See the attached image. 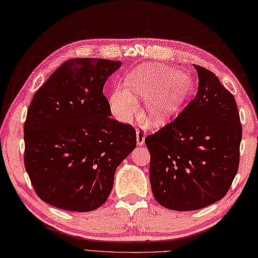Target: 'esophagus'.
I'll list each match as a JSON object with an SVG mask.
<instances>
[{
	"label": "esophagus",
	"instance_id": "esophagus-1",
	"mask_svg": "<svg viewBox=\"0 0 258 258\" xmlns=\"http://www.w3.org/2000/svg\"><path fill=\"white\" fill-rule=\"evenodd\" d=\"M146 136H147V133L143 128L137 129V143H138V146H142V144L144 143V140H146Z\"/></svg>",
	"mask_w": 258,
	"mask_h": 258
}]
</instances>
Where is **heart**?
I'll use <instances>...</instances> for the list:
<instances>
[{
    "label": "heart",
    "instance_id": "heart-1",
    "mask_svg": "<svg viewBox=\"0 0 258 258\" xmlns=\"http://www.w3.org/2000/svg\"><path fill=\"white\" fill-rule=\"evenodd\" d=\"M127 86H119L108 98L112 115L121 122H130L139 110L136 97L148 100L147 121L161 125L176 111L190 92V80L173 68L151 63L129 74Z\"/></svg>",
    "mask_w": 258,
    "mask_h": 258
}]
</instances>
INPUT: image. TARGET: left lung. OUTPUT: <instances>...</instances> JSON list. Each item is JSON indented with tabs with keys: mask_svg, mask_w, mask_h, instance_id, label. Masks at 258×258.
Wrapping results in <instances>:
<instances>
[{
	"mask_svg": "<svg viewBox=\"0 0 258 258\" xmlns=\"http://www.w3.org/2000/svg\"><path fill=\"white\" fill-rule=\"evenodd\" d=\"M194 67L199 79L196 96L144 140L153 196L176 211L198 210L222 199L240 163L242 124L235 98L215 73Z\"/></svg>",
	"mask_w": 258,
	"mask_h": 258,
	"instance_id": "8db88e82",
	"label": "left lung"
}]
</instances>
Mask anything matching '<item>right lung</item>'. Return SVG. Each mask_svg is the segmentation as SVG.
<instances>
[{
    "label": "right lung",
    "mask_w": 258,
    "mask_h": 258,
    "mask_svg": "<svg viewBox=\"0 0 258 258\" xmlns=\"http://www.w3.org/2000/svg\"><path fill=\"white\" fill-rule=\"evenodd\" d=\"M121 61L70 59L35 93L24 124L25 168L55 208L89 212L107 200L116 168L137 146L136 130L110 118L103 89Z\"/></svg>",
    "instance_id": "right-lung-1"
}]
</instances>
